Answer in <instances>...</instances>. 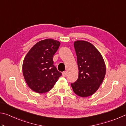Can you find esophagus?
<instances>
[{
  "instance_id": "esophagus-1",
  "label": "esophagus",
  "mask_w": 126,
  "mask_h": 126,
  "mask_svg": "<svg viewBox=\"0 0 126 126\" xmlns=\"http://www.w3.org/2000/svg\"><path fill=\"white\" fill-rule=\"evenodd\" d=\"M67 72H65V71H64V72H63V73H62V76H63V77H66V76H67Z\"/></svg>"
}]
</instances>
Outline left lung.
Returning <instances> with one entry per match:
<instances>
[{
	"label": "left lung",
	"instance_id": "obj_1",
	"mask_svg": "<svg viewBox=\"0 0 126 126\" xmlns=\"http://www.w3.org/2000/svg\"><path fill=\"white\" fill-rule=\"evenodd\" d=\"M78 66V78L71 86L77 95L87 97L99 88L106 74L103 57L93 44L84 40L74 43Z\"/></svg>",
	"mask_w": 126,
	"mask_h": 126
}]
</instances>
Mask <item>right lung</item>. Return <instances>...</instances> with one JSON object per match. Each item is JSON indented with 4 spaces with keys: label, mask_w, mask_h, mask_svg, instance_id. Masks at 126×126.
Segmentation results:
<instances>
[{
    "label": "right lung",
    "mask_w": 126,
    "mask_h": 126,
    "mask_svg": "<svg viewBox=\"0 0 126 126\" xmlns=\"http://www.w3.org/2000/svg\"><path fill=\"white\" fill-rule=\"evenodd\" d=\"M60 42L52 39L35 44L27 53L23 63V73L28 86L38 93L53 88L62 73L53 64V55Z\"/></svg>",
    "instance_id": "right-lung-1"
}]
</instances>
